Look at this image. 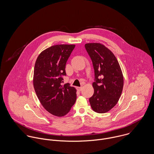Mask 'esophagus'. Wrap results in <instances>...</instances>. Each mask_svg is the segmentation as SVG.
I'll return each instance as SVG.
<instances>
[{
	"instance_id": "obj_1",
	"label": "esophagus",
	"mask_w": 154,
	"mask_h": 154,
	"mask_svg": "<svg viewBox=\"0 0 154 154\" xmlns=\"http://www.w3.org/2000/svg\"><path fill=\"white\" fill-rule=\"evenodd\" d=\"M76 89H77V90H78V91H81L82 89V87H77Z\"/></svg>"
}]
</instances>
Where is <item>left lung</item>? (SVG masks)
Wrapping results in <instances>:
<instances>
[{"label": "left lung", "instance_id": "left-lung-1", "mask_svg": "<svg viewBox=\"0 0 154 154\" xmlns=\"http://www.w3.org/2000/svg\"><path fill=\"white\" fill-rule=\"evenodd\" d=\"M85 48L94 66L95 82L93 95L89 98L92 109L105 113L117 103L123 87V76L120 65L112 52L103 44L87 43Z\"/></svg>", "mask_w": 154, "mask_h": 154}]
</instances>
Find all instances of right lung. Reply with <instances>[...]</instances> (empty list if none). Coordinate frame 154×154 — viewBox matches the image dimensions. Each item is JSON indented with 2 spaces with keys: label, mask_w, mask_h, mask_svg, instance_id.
<instances>
[{
  "label": "right lung",
  "mask_w": 154,
  "mask_h": 154,
  "mask_svg": "<svg viewBox=\"0 0 154 154\" xmlns=\"http://www.w3.org/2000/svg\"><path fill=\"white\" fill-rule=\"evenodd\" d=\"M74 44H58L43 51L34 66L33 85L44 109L50 114L63 117L67 114L76 100V90L69 83L62 85L66 75L67 59Z\"/></svg>",
  "instance_id": "obj_1"
}]
</instances>
